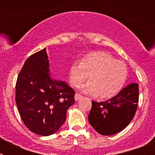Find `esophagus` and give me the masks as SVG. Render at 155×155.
Here are the masks:
<instances>
[{
    "label": "esophagus",
    "instance_id": "1",
    "mask_svg": "<svg viewBox=\"0 0 155 155\" xmlns=\"http://www.w3.org/2000/svg\"><path fill=\"white\" fill-rule=\"evenodd\" d=\"M82 97H83V96H82V95H81L80 94H78V93H76V94H75V95H74L75 101H78V100L81 99Z\"/></svg>",
    "mask_w": 155,
    "mask_h": 155
}]
</instances>
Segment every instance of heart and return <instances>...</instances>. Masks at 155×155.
<instances>
[{"label": "heart", "instance_id": "heart-1", "mask_svg": "<svg viewBox=\"0 0 155 155\" xmlns=\"http://www.w3.org/2000/svg\"><path fill=\"white\" fill-rule=\"evenodd\" d=\"M82 87L84 92L95 94L99 98H110L123 88L127 78L124 63L102 52L87 54L81 62L73 63L69 71L71 84L74 87L87 79Z\"/></svg>", "mask_w": 155, "mask_h": 155}]
</instances>
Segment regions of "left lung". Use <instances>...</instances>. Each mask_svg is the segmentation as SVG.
<instances>
[{
    "instance_id": "8db88e82",
    "label": "left lung",
    "mask_w": 155,
    "mask_h": 155,
    "mask_svg": "<svg viewBox=\"0 0 155 155\" xmlns=\"http://www.w3.org/2000/svg\"><path fill=\"white\" fill-rule=\"evenodd\" d=\"M139 86L130 83L116 96L105 102L92 101L87 116L91 127L102 135H113L129 125L137 109Z\"/></svg>"
}]
</instances>
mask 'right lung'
Instances as JSON below:
<instances>
[{"label": "right lung", "mask_w": 155, "mask_h": 155, "mask_svg": "<svg viewBox=\"0 0 155 155\" xmlns=\"http://www.w3.org/2000/svg\"><path fill=\"white\" fill-rule=\"evenodd\" d=\"M74 90L65 81L52 78L46 49L30 56L15 86L16 105L25 125L41 136L55 134L74 103Z\"/></svg>", "instance_id": "add662e5"}]
</instances>
